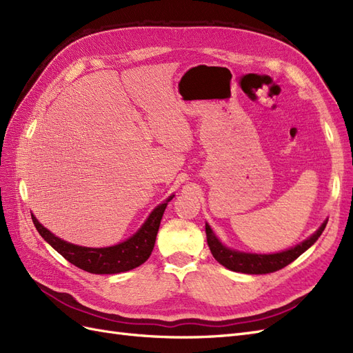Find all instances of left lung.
<instances>
[{"label":"left lung","instance_id":"1","mask_svg":"<svg viewBox=\"0 0 353 353\" xmlns=\"http://www.w3.org/2000/svg\"><path fill=\"white\" fill-rule=\"evenodd\" d=\"M327 221L328 219H325L321 223V227H319L312 236L307 237L305 241L299 243L292 249H287L279 253H271V254L245 253V252L230 249L219 241V239L215 236V232L212 231L209 223H206V239H208V244L213 258H215L221 265L225 266V268L236 272H243V274H270L284 268V266L292 263L303 252H306L309 248H311V245L318 240V237L323 234L327 225Z\"/></svg>","mask_w":353,"mask_h":353}]
</instances>
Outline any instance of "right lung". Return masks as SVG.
I'll list each match as a JSON object with an SVG mask.
<instances>
[{"mask_svg": "<svg viewBox=\"0 0 353 353\" xmlns=\"http://www.w3.org/2000/svg\"><path fill=\"white\" fill-rule=\"evenodd\" d=\"M172 199L174 194L156 206L134 236L119 244L109 245V248H83V245L68 243L56 237L39 223L34 215H32V221H34L41 237L74 266L91 274H119L137 268L150 258L160 221H162L168 201Z\"/></svg>", "mask_w": 353, "mask_h": 353, "instance_id": "right-lung-1", "label": "right lung"}]
</instances>
